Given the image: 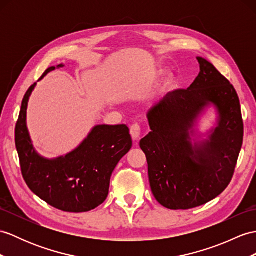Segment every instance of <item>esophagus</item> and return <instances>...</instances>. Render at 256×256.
Masks as SVG:
<instances>
[{
  "mask_svg": "<svg viewBox=\"0 0 256 256\" xmlns=\"http://www.w3.org/2000/svg\"><path fill=\"white\" fill-rule=\"evenodd\" d=\"M140 134H141V128L139 124H134L130 126V134H132V139L134 141L140 138Z\"/></svg>",
  "mask_w": 256,
  "mask_h": 256,
  "instance_id": "esophagus-1",
  "label": "esophagus"
}]
</instances>
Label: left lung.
<instances>
[{"label": "left lung", "instance_id": "obj_1", "mask_svg": "<svg viewBox=\"0 0 256 256\" xmlns=\"http://www.w3.org/2000/svg\"><path fill=\"white\" fill-rule=\"evenodd\" d=\"M200 72L186 90L170 92L148 112L152 132L140 141L150 186L170 210H189L213 200L234 176L243 142L239 96L234 86L203 58ZM208 104L218 110L209 139L192 144L197 117Z\"/></svg>", "mask_w": 256, "mask_h": 256}]
</instances>
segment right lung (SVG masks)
<instances>
[{
    "label": "right lung",
    "mask_w": 256,
    "mask_h": 256,
    "mask_svg": "<svg viewBox=\"0 0 256 256\" xmlns=\"http://www.w3.org/2000/svg\"><path fill=\"white\" fill-rule=\"evenodd\" d=\"M54 70V66L48 68L40 80ZM36 84L22 98L15 128V144L24 182L36 196L55 208L70 213L94 210L106 200L112 172L132 146L129 128L126 124H98L65 156L42 158L32 146L26 122L28 101Z\"/></svg>",
    "instance_id": "right-lung-1"
}]
</instances>
